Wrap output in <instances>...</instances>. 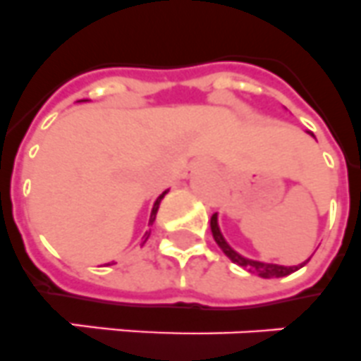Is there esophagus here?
Instances as JSON below:
<instances>
[{"label":"esophagus","instance_id":"1","mask_svg":"<svg viewBox=\"0 0 361 361\" xmlns=\"http://www.w3.org/2000/svg\"><path fill=\"white\" fill-rule=\"evenodd\" d=\"M198 166H202V169H207V166H211V161H209L207 157H200L198 161H196L195 165L190 166L189 172H187V176H192V172H195V169H198Z\"/></svg>","mask_w":361,"mask_h":361}]
</instances>
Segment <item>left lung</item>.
<instances>
[{"mask_svg": "<svg viewBox=\"0 0 361 361\" xmlns=\"http://www.w3.org/2000/svg\"><path fill=\"white\" fill-rule=\"evenodd\" d=\"M310 135H314V134H310ZM211 233H213L214 242H216L218 246H220V250L226 253V257H229V259H231V262H235V264L240 266V268L247 269V271H251V274H257L259 277H264V279L284 277V275H290V274H293L295 269L302 268V266L308 262L307 260V262H302V264H299V266H279V264H268V262H259V260L244 259L242 255H238L237 251L231 250V247H229V244L224 240L222 233H220V227H218L216 213L211 216Z\"/></svg>", "mask_w": 361, "mask_h": 361, "instance_id": "obj_1", "label": "left lung"}]
</instances>
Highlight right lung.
<instances>
[{
  "label": "right lung",
  "mask_w": 361,
  "mask_h": 361,
  "mask_svg": "<svg viewBox=\"0 0 361 361\" xmlns=\"http://www.w3.org/2000/svg\"><path fill=\"white\" fill-rule=\"evenodd\" d=\"M165 195H166V190H165V192H163V195H159V198H157V200H156V204H154V207H152V213H150V222H148V224H150V226H152V224H154V220H156L157 207H159V202H161V200H163V196H165ZM149 235H150V233H149ZM145 237L148 238V235H146V233H145ZM147 238H145V240H147Z\"/></svg>",
  "instance_id": "1"
}]
</instances>
